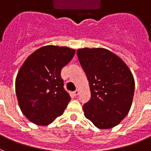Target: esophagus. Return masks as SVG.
Instances as JSON below:
<instances>
[{
	"instance_id": "obj_1",
	"label": "esophagus",
	"mask_w": 151,
	"mask_h": 151,
	"mask_svg": "<svg viewBox=\"0 0 151 151\" xmlns=\"http://www.w3.org/2000/svg\"><path fill=\"white\" fill-rule=\"evenodd\" d=\"M79 92H80L79 89H77L75 91H74V92H73V93H74V95H76V96H77V95L79 94Z\"/></svg>"
}]
</instances>
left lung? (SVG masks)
Returning a JSON list of instances; mask_svg holds the SVG:
<instances>
[{
  "instance_id": "left-lung-1",
  "label": "left lung",
  "mask_w": 151,
  "mask_h": 151,
  "mask_svg": "<svg viewBox=\"0 0 151 151\" xmlns=\"http://www.w3.org/2000/svg\"><path fill=\"white\" fill-rule=\"evenodd\" d=\"M77 54L91 94L83 106L84 116L97 128H112L124 120L132 104V73L121 58L104 48H81Z\"/></svg>"
}]
</instances>
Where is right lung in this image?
<instances>
[{
  "instance_id": "1",
  "label": "right lung",
  "mask_w": 151,
  "mask_h": 151,
  "mask_svg": "<svg viewBox=\"0 0 151 151\" xmlns=\"http://www.w3.org/2000/svg\"><path fill=\"white\" fill-rule=\"evenodd\" d=\"M75 50L47 45L27 58L17 73L15 91L19 107L29 121L46 126L64 114L70 101L60 71Z\"/></svg>"
}]
</instances>
